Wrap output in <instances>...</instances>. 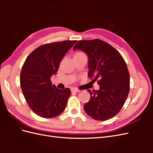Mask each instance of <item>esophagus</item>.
Segmentation results:
<instances>
[{
  "label": "esophagus",
  "mask_w": 153,
  "mask_h": 153,
  "mask_svg": "<svg viewBox=\"0 0 153 153\" xmlns=\"http://www.w3.org/2000/svg\"><path fill=\"white\" fill-rule=\"evenodd\" d=\"M71 92H80V90L73 88V89H71Z\"/></svg>",
  "instance_id": "1"
}]
</instances>
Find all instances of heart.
Masks as SVG:
<instances>
[{
  "instance_id": "1",
  "label": "heart",
  "mask_w": 153,
  "mask_h": 153,
  "mask_svg": "<svg viewBox=\"0 0 153 153\" xmlns=\"http://www.w3.org/2000/svg\"><path fill=\"white\" fill-rule=\"evenodd\" d=\"M82 53H82V52H78V53H76L75 55H80V54H82Z\"/></svg>"
}]
</instances>
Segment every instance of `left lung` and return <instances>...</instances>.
Listing matches in <instances>:
<instances>
[{"instance_id": "left-lung-1", "label": "left lung", "mask_w": 153, "mask_h": 153, "mask_svg": "<svg viewBox=\"0 0 153 153\" xmlns=\"http://www.w3.org/2000/svg\"><path fill=\"white\" fill-rule=\"evenodd\" d=\"M76 50L87 54L88 76L98 80L100 85L99 90H87L91 98L84 105L85 112L97 121L112 118L122 108L129 91L126 62L118 51L100 39L79 41L73 48Z\"/></svg>"}]
</instances>
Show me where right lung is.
<instances>
[{"label":"right lung","mask_w":153,"mask_h":153,"mask_svg":"<svg viewBox=\"0 0 153 153\" xmlns=\"http://www.w3.org/2000/svg\"><path fill=\"white\" fill-rule=\"evenodd\" d=\"M76 43L64 41L40 46L23 65L20 74L23 94L31 110L41 117H55L66 108L70 89H57L50 78L57 74L64 55Z\"/></svg>","instance_id":"obj_1"}]
</instances>
